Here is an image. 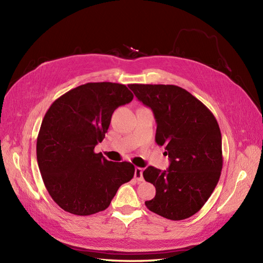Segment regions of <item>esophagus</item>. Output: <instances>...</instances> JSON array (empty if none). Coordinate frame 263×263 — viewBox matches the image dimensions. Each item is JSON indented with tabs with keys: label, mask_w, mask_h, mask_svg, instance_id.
Wrapping results in <instances>:
<instances>
[{
	"label": "esophagus",
	"mask_w": 263,
	"mask_h": 263,
	"mask_svg": "<svg viewBox=\"0 0 263 263\" xmlns=\"http://www.w3.org/2000/svg\"><path fill=\"white\" fill-rule=\"evenodd\" d=\"M134 178L137 180V182H141L142 180H144V177H142V169L141 168H136V169H135Z\"/></svg>",
	"instance_id": "esophagus-1"
}]
</instances>
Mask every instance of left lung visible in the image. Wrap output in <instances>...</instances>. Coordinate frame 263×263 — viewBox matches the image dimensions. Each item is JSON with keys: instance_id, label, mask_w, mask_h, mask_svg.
Masks as SVG:
<instances>
[{"instance_id": "left-lung-1", "label": "left lung", "mask_w": 263, "mask_h": 263, "mask_svg": "<svg viewBox=\"0 0 263 263\" xmlns=\"http://www.w3.org/2000/svg\"><path fill=\"white\" fill-rule=\"evenodd\" d=\"M156 118V142L165 147L168 170L148 166L145 180L156 187L147 209L171 220L200 211L217 185L222 168L221 134L216 118L186 90L170 84H129Z\"/></svg>"}]
</instances>
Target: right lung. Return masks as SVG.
Here are the masks:
<instances>
[{"mask_svg":"<svg viewBox=\"0 0 263 263\" xmlns=\"http://www.w3.org/2000/svg\"><path fill=\"white\" fill-rule=\"evenodd\" d=\"M127 86L82 84L55 100L37 137V162L52 200L68 213L87 216L106 210L117 190L133 179L130 162H112L95 154L114 110L132 102Z\"/></svg>","mask_w":263,"mask_h":263,"instance_id":"obj_1","label":"right lung"}]
</instances>
